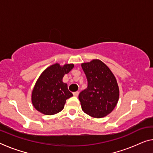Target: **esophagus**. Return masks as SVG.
I'll use <instances>...</instances> for the list:
<instances>
[{
	"label": "esophagus",
	"instance_id": "34e87169",
	"mask_svg": "<svg viewBox=\"0 0 153 153\" xmlns=\"http://www.w3.org/2000/svg\"><path fill=\"white\" fill-rule=\"evenodd\" d=\"M78 95H79V92H78V91H76V92H74V96L77 97V96H78Z\"/></svg>",
	"mask_w": 153,
	"mask_h": 153
}]
</instances>
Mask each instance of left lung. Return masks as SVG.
I'll list each match as a JSON object with an SVG mask.
<instances>
[{
    "label": "left lung",
    "instance_id": "1",
    "mask_svg": "<svg viewBox=\"0 0 153 153\" xmlns=\"http://www.w3.org/2000/svg\"><path fill=\"white\" fill-rule=\"evenodd\" d=\"M88 81V86L79 94L82 109L95 118L108 115L117 105L120 89L111 69L98 59L81 65Z\"/></svg>",
    "mask_w": 153,
    "mask_h": 153
}]
</instances>
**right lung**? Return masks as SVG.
<instances>
[{
	"mask_svg": "<svg viewBox=\"0 0 153 153\" xmlns=\"http://www.w3.org/2000/svg\"><path fill=\"white\" fill-rule=\"evenodd\" d=\"M74 64H53L38 77L31 93V102L36 110L47 115L60 112L66 100L73 96L62 78L73 68Z\"/></svg>",
	"mask_w": 153,
	"mask_h": 153,
	"instance_id": "1",
	"label": "right lung"
}]
</instances>
